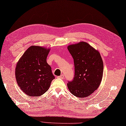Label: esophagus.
Returning a JSON list of instances; mask_svg holds the SVG:
<instances>
[{"instance_id":"1","label":"esophagus","mask_w":126,"mask_h":126,"mask_svg":"<svg viewBox=\"0 0 126 126\" xmlns=\"http://www.w3.org/2000/svg\"><path fill=\"white\" fill-rule=\"evenodd\" d=\"M57 78H60V79H63V78H64V76L63 75H60V76H58V77H57Z\"/></svg>"}]
</instances>
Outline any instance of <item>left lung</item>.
Instances as JSON below:
<instances>
[{"label":"left lung","mask_w":126,"mask_h":126,"mask_svg":"<svg viewBox=\"0 0 126 126\" xmlns=\"http://www.w3.org/2000/svg\"><path fill=\"white\" fill-rule=\"evenodd\" d=\"M73 57L75 76L67 83L75 96L84 98L98 89L101 81L104 63L99 52L86 42L70 45L67 47Z\"/></svg>","instance_id":"1"}]
</instances>
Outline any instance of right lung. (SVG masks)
Instances as JSON below:
<instances>
[{
  "instance_id": "add662e5",
  "label": "right lung",
  "mask_w": 126,
  "mask_h": 126,
  "mask_svg": "<svg viewBox=\"0 0 126 126\" xmlns=\"http://www.w3.org/2000/svg\"><path fill=\"white\" fill-rule=\"evenodd\" d=\"M50 48L32 46L20 57L15 69L16 81L21 90L32 97L41 96L55 79L47 63Z\"/></svg>"
}]
</instances>
